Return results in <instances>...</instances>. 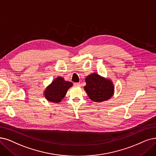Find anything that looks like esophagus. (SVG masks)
<instances>
[{"label": "esophagus", "instance_id": "34e87169", "mask_svg": "<svg viewBox=\"0 0 156 156\" xmlns=\"http://www.w3.org/2000/svg\"><path fill=\"white\" fill-rule=\"evenodd\" d=\"M73 85H74L75 86H81V84H80V83H75L73 84Z\"/></svg>", "mask_w": 156, "mask_h": 156}]
</instances>
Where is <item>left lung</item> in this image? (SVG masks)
I'll use <instances>...</instances> for the list:
<instances>
[{
    "label": "left lung",
    "mask_w": 156,
    "mask_h": 156,
    "mask_svg": "<svg viewBox=\"0 0 156 156\" xmlns=\"http://www.w3.org/2000/svg\"><path fill=\"white\" fill-rule=\"evenodd\" d=\"M86 86L84 89L91 101L102 102L109 100L115 92L112 80L93 73L86 77Z\"/></svg>",
    "instance_id": "1"
}]
</instances>
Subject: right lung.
Listing matches in <instances>:
<instances>
[{
  "mask_svg": "<svg viewBox=\"0 0 156 156\" xmlns=\"http://www.w3.org/2000/svg\"><path fill=\"white\" fill-rule=\"evenodd\" d=\"M72 86V83L66 81L63 77H58L47 87L43 95L48 101L59 103L65 97L68 90Z\"/></svg>",
  "mask_w": 156,
  "mask_h": 156,
  "instance_id": "obj_1",
  "label": "right lung"
}]
</instances>
